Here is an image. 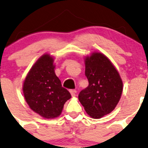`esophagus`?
I'll list each match as a JSON object with an SVG mask.
<instances>
[{"label":"esophagus","mask_w":148,"mask_h":148,"mask_svg":"<svg viewBox=\"0 0 148 148\" xmlns=\"http://www.w3.org/2000/svg\"><path fill=\"white\" fill-rule=\"evenodd\" d=\"M69 92H70V93H71V96H72V97L76 96V93H77V91L74 90V89H71Z\"/></svg>","instance_id":"esophagus-1"}]
</instances>
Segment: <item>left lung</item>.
Masks as SVG:
<instances>
[{"mask_svg": "<svg viewBox=\"0 0 148 148\" xmlns=\"http://www.w3.org/2000/svg\"><path fill=\"white\" fill-rule=\"evenodd\" d=\"M89 86L79 94V100L91 117L99 119L111 112L120 99L122 82L118 71L101 53L85 59Z\"/></svg>", "mask_w": 148, "mask_h": 148, "instance_id": "left-lung-1", "label": "left lung"}]
</instances>
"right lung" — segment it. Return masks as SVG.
I'll use <instances>...</instances> for the list:
<instances>
[{
	"mask_svg": "<svg viewBox=\"0 0 148 148\" xmlns=\"http://www.w3.org/2000/svg\"><path fill=\"white\" fill-rule=\"evenodd\" d=\"M53 62L49 54L41 56L28 72L23 86L30 108L47 119L60 115L65 102L71 97L55 74Z\"/></svg>",
	"mask_w": 148,
	"mask_h": 148,
	"instance_id": "obj_1",
	"label": "right lung"
}]
</instances>
